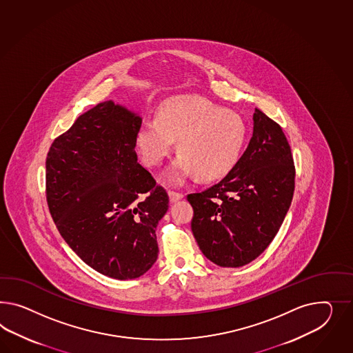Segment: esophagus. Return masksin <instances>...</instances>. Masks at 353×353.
Wrapping results in <instances>:
<instances>
[{"instance_id":"34e87169","label":"esophagus","mask_w":353,"mask_h":353,"mask_svg":"<svg viewBox=\"0 0 353 353\" xmlns=\"http://www.w3.org/2000/svg\"><path fill=\"white\" fill-rule=\"evenodd\" d=\"M168 196H170V201H171V203H176V201H181L182 198H183V194L170 191V192H168Z\"/></svg>"}]
</instances>
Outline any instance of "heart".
I'll list each match as a JSON object with an SVG mask.
<instances>
[{
	"instance_id": "obj_1",
	"label": "heart",
	"mask_w": 353,
	"mask_h": 353,
	"mask_svg": "<svg viewBox=\"0 0 353 353\" xmlns=\"http://www.w3.org/2000/svg\"><path fill=\"white\" fill-rule=\"evenodd\" d=\"M247 124L240 115L199 96H177L159 109V119H146L136 143L143 162L159 165L179 140L182 154L165 173L180 185L191 174L205 180L226 176L238 163L247 141Z\"/></svg>"
}]
</instances>
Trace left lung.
I'll use <instances>...</instances> for the list:
<instances>
[{"label":"left lung","instance_id":"8db88e82","mask_svg":"<svg viewBox=\"0 0 353 353\" xmlns=\"http://www.w3.org/2000/svg\"><path fill=\"white\" fill-rule=\"evenodd\" d=\"M296 170L281 127L259 109L236 165L210 189L189 194L191 230L203 254L221 267L248 265L270 245L290 207Z\"/></svg>","mask_w":353,"mask_h":353}]
</instances>
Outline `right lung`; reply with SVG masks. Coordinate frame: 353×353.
<instances>
[{
    "instance_id": "1",
    "label": "right lung",
    "mask_w": 353,
    "mask_h": 353,
    "mask_svg": "<svg viewBox=\"0 0 353 353\" xmlns=\"http://www.w3.org/2000/svg\"><path fill=\"white\" fill-rule=\"evenodd\" d=\"M143 118L113 100L79 115L46 158L48 210L60 235L86 265L131 280L158 258L155 230L168 195L137 162Z\"/></svg>"
}]
</instances>
